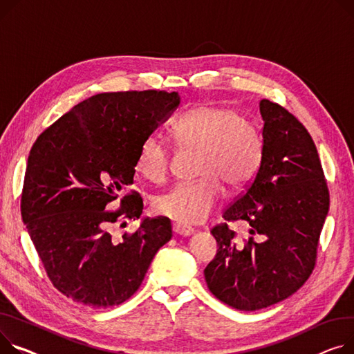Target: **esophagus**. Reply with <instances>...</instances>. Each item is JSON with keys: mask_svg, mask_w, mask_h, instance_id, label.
<instances>
[{"mask_svg": "<svg viewBox=\"0 0 354 354\" xmlns=\"http://www.w3.org/2000/svg\"><path fill=\"white\" fill-rule=\"evenodd\" d=\"M174 232L176 234H180V236H189V234L194 233V227L183 223H174Z\"/></svg>", "mask_w": 354, "mask_h": 354, "instance_id": "34e87169", "label": "esophagus"}]
</instances>
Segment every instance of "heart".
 Returning <instances> with one entry per match:
<instances>
[{"label":"heart","mask_w":354,"mask_h":354,"mask_svg":"<svg viewBox=\"0 0 354 354\" xmlns=\"http://www.w3.org/2000/svg\"><path fill=\"white\" fill-rule=\"evenodd\" d=\"M172 135L183 151L198 152L195 182L179 183L158 196L153 207L159 215L183 225L203 222L229 191L246 187L261 168L263 136L257 125L227 106L202 104L183 112L172 125ZM172 149L151 133L140 142L135 169L152 183L168 179Z\"/></svg>","instance_id":"b5f03b06"}]
</instances>
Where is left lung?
I'll return each instance as SVG.
<instances>
[{"instance_id": "8db88e82", "label": "left lung", "mask_w": 354, "mask_h": 354, "mask_svg": "<svg viewBox=\"0 0 354 354\" xmlns=\"http://www.w3.org/2000/svg\"><path fill=\"white\" fill-rule=\"evenodd\" d=\"M263 156L256 176L210 229L218 243L205 268L209 290L230 308L253 312L285 300L303 286L317 261L330 205L316 145L285 106L261 101ZM243 221V240L228 227Z\"/></svg>"}]
</instances>
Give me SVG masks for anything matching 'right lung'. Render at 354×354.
Returning <instances> with one entry per match:
<instances>
[{"label": "right lung", "instance_id": "obj_1", "mask_svg": "<svg viewBox=\"0 0 354 354\" xmlns=\"http://www.w3.org/2000/svg\"><path fill=\"white\" fill-rule=\"evenodd\" d=\"M179 102L178 92L159 89L98 93L37 138L21 216L46 276L64 296L92 309L124 303L172 238L165 216L147 218L121 236L115 227L142 214V196L129 189L136 151ZM115 200L120 206L106 209Z\"/></svg>", "mask_w": 354, "mask_h": 354}]
</instances>
